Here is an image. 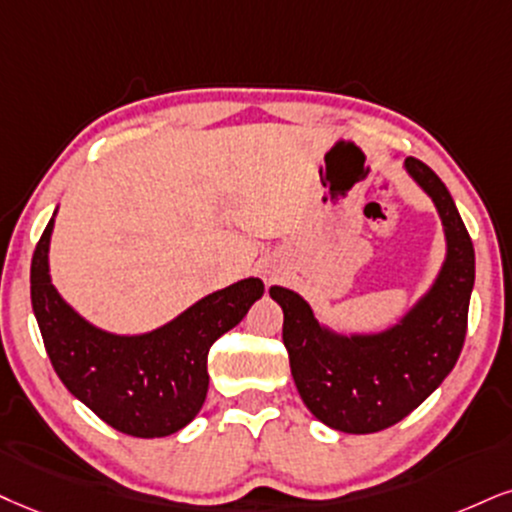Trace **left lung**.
Masks as SVG:
<instances>
[{
    "instance_id": "8db88e82",
    "label": "left lung",
    "mask_w": 512,
    "mask_h": 512,
    "mask_svg": "<svg viewBox=\"0 0 512 512\" xmlns=\"http://www.w3.org/2000/svg\"><path fill=\"white\" fill-rule=\"evenodd\" d=\"M406 173L432 199L446 256L432 287L382 332H337L315 318L304 296L270 287L282 306V342L306 408L332 430L372 434L413 413L456 365L468 332L475 249L449 189L425 163L408 156Z\"/></svg>"
}]
</instances>
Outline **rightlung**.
<instances>
[{
	"label": "right lung",
	"instance_id": "right-lung-1",
	"mask_svg": "<svg viewBox=\"0 0 512 512\" xmlns=\"http://www.w3.org/2000/svg\"><path fill=\"white\" fill-rule=\"evenodd\" d=\"M54 216L35 246L30 301L56 375L113 430L142 439L182 430L206 401L208 349L242 323L266 287L258 277H246L151 332H106L82 318L52 285Z\"/></svg>",
	"mask_w": 512,
	"mask_h": 512
}]
</instances>
